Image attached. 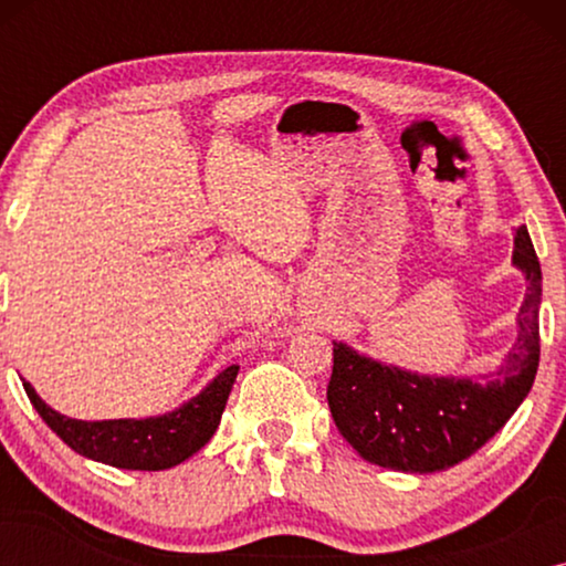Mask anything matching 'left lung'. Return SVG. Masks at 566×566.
Returning a JSON list of instances; mask_svg holds the SVG:
<instances>
[{
	"label": "left lung",
	"mask_w": 566,
	"mask_h": 566,
	"mask_svg": "<svg viewBox=\"0 0 566 566\" xmlns=\"http://www.w3.org/2000/svg\"><path fill=\"white\" fill-rule=\"evenodd\" d=\"M513 262L528 281L517 314L521 335L505 366L486 381L407 374L335 343L329 412L363 459L409 474L451 469L502 430L528 397L541 353V265L525 227L517 229Z\"/></svg>",
	"instance_id": "1"
}]
</instances>
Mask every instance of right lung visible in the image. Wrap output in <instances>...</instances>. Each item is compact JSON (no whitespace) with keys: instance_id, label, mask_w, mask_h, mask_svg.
<instances>
[{"instance_id":"add662e5","label":"right lung","mask_w":566,"mask_h":566,"mask_svg":"<svg viewBox=\"0 0 566 566\" xmlns=\"http://www.w3.org/2000/svg\"><path fill=\"white\" fill-rule=\"evenodd\" d=\"M237 374L239 366H229L177 412L149 417V420H72V417L53 412L28 381H22V386L43 422L72 451L118 469L161 471L190 459L213 438Z\"/></svg>"}]
</instances>
